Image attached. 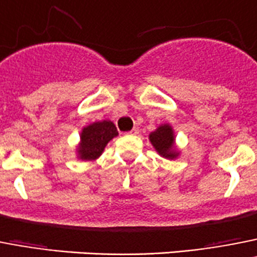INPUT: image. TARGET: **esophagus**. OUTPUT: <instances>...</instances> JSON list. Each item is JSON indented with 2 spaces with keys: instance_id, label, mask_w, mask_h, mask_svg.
Listing matches in <instances>:
<instances>
[{
  "instance_id": "34e87169",
  "label": "esophagus",
  "mask_w": 257,
  "mask_h": 257,
  "mask_svg": "<svg viewBox=\"0 0 257 257\" xmlns=\"http://www.w3.org/2000/svg\"><path fill=\"white\" fill-rule=\"evenodd\" d=\"M138 133H140V128H138V126H135V128L129 132V135H135V136L138 135Z\"/></svg>"
}]
</instances>
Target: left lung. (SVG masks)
I'll return each mask as SVG.
<instances>
[{"label":"left lung","mask_w":257,"mask_h":257,"mask_svg":"<svg viewBox=\"0 0 257 257\" xmlns=\"http://www.w3.org/2000/svg\"><path fill=\"white\" fill-rule=\"evenodd\" d=\"M150 142L158 154L167 159H176L180 153L176 150L175 146V132L169 124H162L158 129L151 132Z\"/></svg>","instance_id":"8db88e82"}]
</instances>
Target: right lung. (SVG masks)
<instances>
[{
  "instance_id": "right-lung-1",
  "label": "right lung",
  "mask_w": 257,
  "mask_h": 257,
  "mask_svg": "<svg viewBox=\"0 0 257 257\" xmlns=\"http://www.w3.org/2000/svg\"><path fill=\"white\" fill-rule=\"evenodd\" d=\"M117 135L115 124L110 120L95 121L82 128L80 135L81 141L77 146V158L81 160H95L102 155L106 145Z\"/></svg>"
}]
</instances>
